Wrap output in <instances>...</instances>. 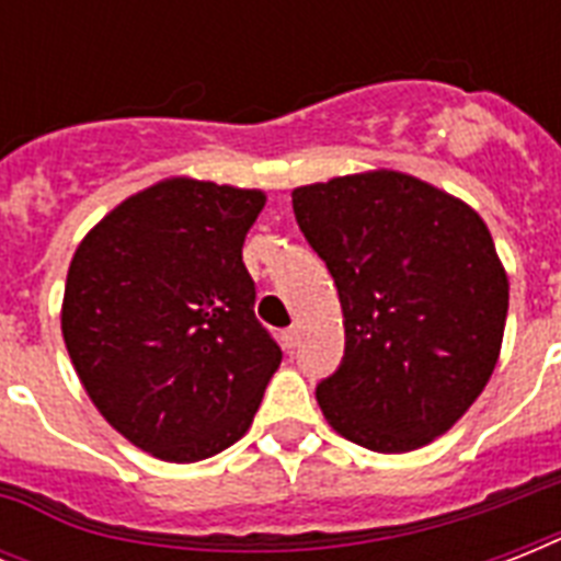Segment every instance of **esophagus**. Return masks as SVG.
Listing matches in <instances>:
<instances>
[{"label": "esophagus", "instance_id": "34e87169", "mask_svg": "<svg viewBox=\"0 0 561 561\" xmlns=\"http://www.w3.org/2000/svg\"><path fill=\"white\" fill-rule=\"evenodd\" d=\"M299 325H290V329H285V332H282V346H285V350H297L299 346Z\"/></svg>", "mask_w": 561, "mask_h": 561}]
</instances>
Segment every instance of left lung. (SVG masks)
<instances>
[{"instance_id":"left-lung-1","label":"left lung","mask_w":561,"mask_h":561,"mask_svg":"<svg viewBox=\"0 0 561 561\" xmlns=\"http://www.w3.org/2000/svg\"><path fill=\"white\" fill-rule=\"evenodd\" d=\"M302 236L337 285L341 367L317 383L329 425L401 454L474 404L504 341L510 282L478 211L399 171L294 188Z\"/></svg>"}]
</instances>
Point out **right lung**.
Returning <instances> with one entry per match:
<instances>
[{
    "label": "right lung",
    "instance_id": "add662e5",
    "mask_svg": "<svg viewBox=\"0 0 561 561\" xmlns=\"http://www.w3.org/2000/svg\"><path fill=\"white\" fill-rule=\"evenodd\" d=\"M262 209L259 188L162 180L75 250L60 314L75 373L101 416L160 460L241 439L279 369L241 259Z\"/></svg>",
    "mask_w": 561,
    "mask_h": 561
}]
</instances>
